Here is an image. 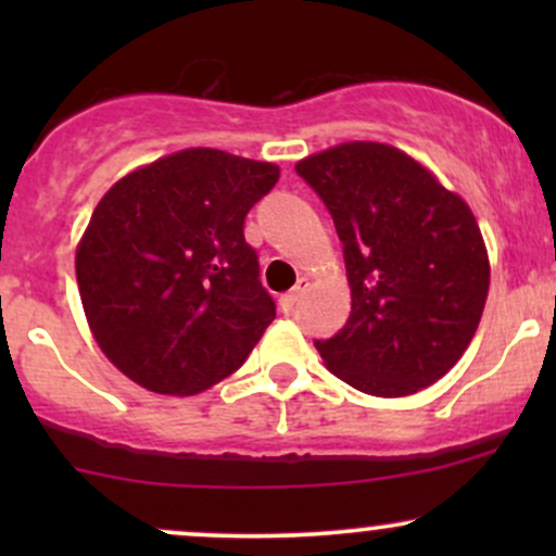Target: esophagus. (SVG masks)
<instances>
[{
	"label": "esophagus",
	"mask_w": 556,
	"mask_h": 556,
	"mask_svg": "<svg viewBox=\"0 0 556 556\" xmlns=\"http://www.w3.org/2000/svg\"><path fill=\"white\" fill-rule=\"evenodd\" d=\"M308 287H311V279L308 277H300L298 285L292 287V290L287 292V295H282V300H279V305H282L285 311H292L300 303V298H303L305 292H308Z\"/></svg>",
	"instance_id": "obj_1"
}]
</instances>
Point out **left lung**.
I'll return each instance as SVG.
<instances>
[{"label": "left lung", "instance_id": "obj_1", "mask_svg": "<svg viewBox=\"0 0 556 556\" xmlns=\"http://www.w3.org/2000/svg\"><path fill=\"white\" fill-rule=\"evenodd\" d=\"M344 245L350 318L324 363L374 397H407L463 358L489 295V253L473 212L431 169L376 140L300 159Z\"/></svg>", "mask_w": 556, "mask_h": 556}]
</instances>
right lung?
<instances>
[{"instance_id": "1", "label": "right lung", "mask_w": 556, "mask_h": 556, "mask_svg": "<svg viewBox=\"0 0 556 556\" xmlns=\"http://www.w3.org/2000/svg\"><path fill=\"white\" fill-rule=\"evenodd\" d=\"M277 180L271 162L185 149L106 190L75 274L93 340L127 379L188 397L245 363L277 311L242 225Z\"/></svg>"}]
</instances>
